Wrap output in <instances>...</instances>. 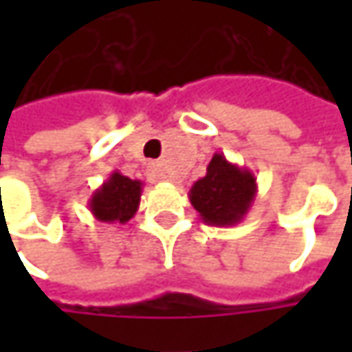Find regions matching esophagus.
<instances>
[{"instance_id": "esophagus-1", "label": "esophagus", "mask_w": 352, "mask_h": 352, "mask_svg": "<svg viewBox=\"0 0 352 352\" xmlns=\"http://www.w3.org/2000/svg\"><path fill=\"white\" fill-rule=\"evenodd\" d=\"M168 176H166V172L160 168L158 164H153L151 168H148V180L151 182H164Z\"/></svg>"}]
</instances>
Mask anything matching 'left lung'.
Here are the masks:
<instances>
[{
  "instance_id": "8db88e82",
  "label": "left lung",
  "mask_w": 352,
  "mask_h": 352,
  "mask_svg": "<svg viewBox=\"0 0 352 352\" xmlns=\"http://www.w3.org/2000/svg\"><path fill=\"white\" fill-rule=\"evenodd\" d=\"M256 192V178L249 168L236 166L221 153H215L206 176L194 182L188 197L206 225L233 227L245 219Z\"/></svg>"
}]
</instances>
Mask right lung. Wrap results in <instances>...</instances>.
I'll list each match as a JSON object with an SVG mask.
<instances>
[{
  "label": "right lung",
  "mask_w": 352,
  "mask_h": 352,
  "mask_svg": "<svg viewBox=\"0 0 352 352\" xmlns=\"http://www.w3.org/2000/svg\"><path fill=\"white\" fill-rule=\"evenodd\" d=\"M142 194L141 180H131L121 172H111L109 178L91 194L88 208L91 215L103 223H127L139 210Z\"/></svg>",
  "instance_id": "add662e5"
}]
</instances>
